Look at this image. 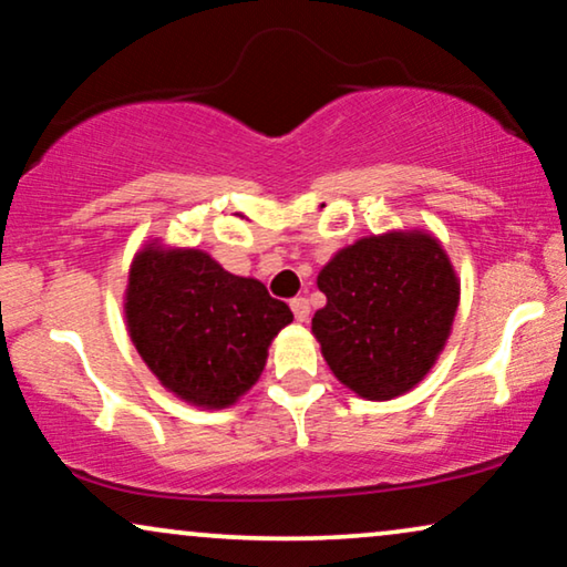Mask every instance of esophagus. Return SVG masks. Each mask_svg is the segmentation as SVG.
Segmentation results:
<instances>
[{
    "mask_svg": "<svg viewBox=\"0 0 567 567\" xmlns=\"http://www.w3.org/2000/svg\"><path fill=\"white\" fill-rule=\"evenodd\" d=\"M290 308H292V313H296L298 321H308V316H311V303H308V298H303V296L292 298Z\"/></svg>",
    "mask_w": 567,
    "mask_h": 567,
    "instance_id": "obj_1",
    "label": "esophagus"
}]
</instances>
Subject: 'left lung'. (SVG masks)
<instances>
[{"label": "left lung", "instance_id": "left-lung-1", "mask_svg": "<svg viewBox=\"0 0 567 567\" xmlns=\"http://www.w3.org/2000/svg\"><path fill=\"white\" fill-rule=\"evenodd\" d=\"M327 306L313 334L331 373L362 399L402 396L425 379L451 334L458 279L422 230L360 238L319 271Z\"/></svg>", "mask_w": 567, "mask_h": 567}]
</instances>
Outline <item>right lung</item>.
I'll list each match as a JSON object with an SVG mask.
<instances>
[{"label": "right lung", "mask_w": 567, "mask_h": 567, "mask_svg": "<svg viewBox=\"0 0 567 567\" xmlns=\"http://www.w3.org/2000/svg\"><path fill=\"white\" fill-rule=\"evenodd\" d=\"M126 327L147 368L173 394L223 410L259 381L288 303L259 279L225 271L199 248L150 244L134 256Z\"/></svg>", "instance_id": "add662e5"}]
</instances>
